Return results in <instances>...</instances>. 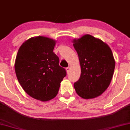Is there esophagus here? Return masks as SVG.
<instances>
[{"instance_id": "obj_1", "label": "esophagus", "mask_w": 130, "mask_h": 130, "mask_svg": "<svg viewBox=\"0 0 130 130\" xmlns=\"http://www.w3.org/2000/svg\"><path fill=\"white\" fill-rule=\"evenodd\" d=\"M66 71H67V73H69V72H70V67H67V68H66Z\"/></svg>"}]
</instances>
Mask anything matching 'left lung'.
Wrapping results in <instances>:
<instances>
[{
    "mask_svg": "<svg viewBox=\"0 0 130 130\" xmlns=\"http://www.w3.org/2000/svg\"><path fill=\"white\" fill-rule=\"evenodd\" d=\"M78 55L81 75L74 83L76 92L83 99L101 95L109 86L115 62L109 46L89 34L73 41Z\"/></svg>",
    "mask_w": 130,
    "mask_h": 130,
    "instance_id": "left-lung-1",
    "label": "left lung"
}]
</instances>
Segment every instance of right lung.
<instances>
[{
  "instance_id": "1",
  "label": "right lung",
  "mask_w": 130,
  "mask_h": 130,
  "mask_svg": "<svg viewBox=\"0 0 130 130\" xmlns=\"http://www.w3.org/2000/svg\"><path fill=\"white\" fill-rule=\"evenodd\" d=\"M55 44L49 38L32 37L21 46L15 59V73L21 86L28 94L41 101L56 96L67 75L53 51Z\"/></svg>"
}]
</instances>
